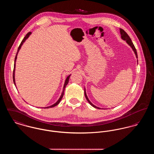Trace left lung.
<instances>
[{
	"instance_id": "1",
	"label": "left lung",
	"mask_w": 154,
	"mask_h": 154,
	"mask_svg": "<svg viewBox=\"0 0 154 154\" xmlns=\"http://www.w3.org/2000/svg\"><path fill=\"white\" fill-rule=\"evenodd\" d=\"M120 33H121V38H122V39L123 40L126 41V42L128 43V44L129 45H130V46H131V47L132 48L133 51H134V52H135V55H136V57H137V58H138V55H137V52L136 48H135V47L134 45L133 44V43L132 42V41H131V38H130V37H129V36H128V35L126 33V32H125L124 29H120ZM84 91H85V97H86V100L88 101V102H89V103H90L92 106H94V108H97V109H100L99 108L97 107L96 106L94 105H93V104L90 102V100L88 99V98L87 97V95H86V94L85 90Z\"/></svg>"
}]
</instances>
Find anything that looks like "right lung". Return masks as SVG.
Here are the masks:
<instances>
[{
  "label": "right lung",
  "mask_w": 154,
  "mask_h": 154,
  "mask_svg": "<svg viewBox=\"0 0 154 154\" xmlns=\"http://www.w3.org/2000/svg\"><path fill=\"white\" fill-rule=\"evenodd\" d=\"M30 34H31V32H28V33L26 35V36H25V38L23 39V40L22 41V42L20 43V44L19 46V48H18V49H17V52L16 55V56H15V59H14V73H13V80H14V85H15V82H14V68H15V61H16V60L17 55V53H18L19 51L20 50V48H21V46H22V44L23 43V42H25V41H26V39L28 38V37L29 36V35H30ZM70 75L68 76L67 77V78H66V81H65V85H64V86H63V91H62V95H61V96H60V98L59 99V100L56 102V103H55V104H54L53 105H52V106H51L46 107V108H52V107H54V106H56L57 105H58V103L60 102V101L61 100L62 98H63V95H64V91H65V87H66V86L67 85V84H68V82H69V77H70Z\"/></svg>",
  "instance_id": "right-lung-1"
}]
</instances>
